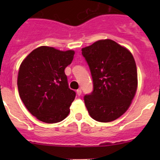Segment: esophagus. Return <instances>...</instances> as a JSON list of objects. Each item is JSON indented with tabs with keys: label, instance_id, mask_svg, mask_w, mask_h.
Here are the masks:
<instances>
[{
	"label": "esophagus",
	"instance_id": "esophagus-1",
	"mask_svg": "<svg viewBox=\"0 0 160 160\" xmlns=\"http://www.w3.org/2000/svg\"><path fill=\"white\" fill-rule=\"evenodd\" d=\"M77 95H78V96H80V95H81V93H82V90L80 89H78L77 90Z\"/></svg>",
	"mask_w": 160,
	"mask_h": 160
}]
</instances>
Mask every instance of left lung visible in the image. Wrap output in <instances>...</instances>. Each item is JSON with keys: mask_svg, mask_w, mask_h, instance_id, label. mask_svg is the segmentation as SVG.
<instances>
[{"mask_svg": "<svg viewBox=\"0 0 160 160\" xmlns=\"http://www.w3.org/2000/svg\"><path fill=\"white\" fill-rule=\"evenodd\" d=\"M93 80V91L84 96L90 117L110 122L129 108L138 86L137 68L132 53L111 39L99 40L82 49Z\"/></svg>", "mask_w": 160, "mask_h": 160, "instance_id": "8db88e82", "label": "left lung"}]
</instances>
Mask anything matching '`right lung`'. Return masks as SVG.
Wrapping results in <instances>:
<instances>
[{
  "mask_svg": "<svg viewBox=\"0 0 160 160\" xmlns=\"http://www.w3.org/2000/svg\"><path fill=\"white\" fill-rule=\"evenodd\" d=\"M74 54L72 50L40 46L21 64L18 76L19 95L28 111L41 122H59L70 113L76 93L69 88L64 70L72 62Z\"/></svg>",
  "mask_w": 160,
  "mask_h": 160,
  "instance_id": "add662e5",
  "label": "right lung"
}]
</instances>
